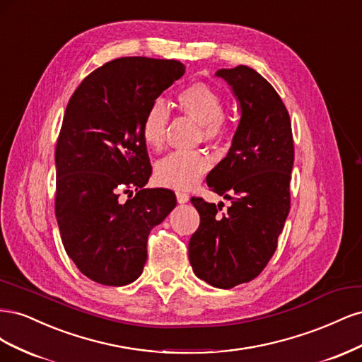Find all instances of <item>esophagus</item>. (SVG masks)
Returning a JSON list of instances; mask_svg holds the SVG:
<instances>
[{"mask_svg": "<svg viewBox=\"0 0 362 362\" xmlns=\"http://www.w3.org/2000/svg\"><path fill=\"white\" fill-rule=\"evenodd\" d=\"M177 199L180 204H185L189 201V194L185 192H177Z\"/></svg>", "mask_w": 362, "mask_h": 362, "instance_id": "1", "label": "esophagus"}]
</instances>
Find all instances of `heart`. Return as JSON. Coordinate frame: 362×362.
<instances>
[{
  "label": "heart",
  "mask_w": 362,
  "mask_h": 362,
  "mask_svg": "<svg viewBox=\"0 0 362 362\" xmlns=\"http://www.w3.org/2000/svg\"><path fill=\"white\" fill-rule=\"evenodd\" d=\"M180 110L201 124L205 141H218L229 133L222 95L205 83L185 86L177 95ZM170 113L163 101L149 105L141 120V139L145 145L158 151L166 140ZM210 169V158L202 151H175L156 164V180L164 187L175 190L190 189Z\"/></svg>",
  "instance_id": "obj_1"
}]
</instances>
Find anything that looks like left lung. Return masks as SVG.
Returning a JSON list of instances; mask_svg holds the SVG:
<instances>
[{"label": "left lung", "instance_id": "8db88e82", "mask_svg": "<svg viewBox=\"0 0 362 362\" xmlns=\"http://www.w3.org/2000/svg\"><path fill=\"white\" fill-rule=\"evenodd\" d=\"M233 86L242 119L228 156L208 173L210 190L231 201L190 199L201 222L189 242L196 276L217 288L255 279L278 247L290 211L294 161L291 120L273 86L240 64L216 74Z\"/></svg>", "mask_w": 362, "mask_h": 362}]
</instances>
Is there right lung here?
<instances>
[{"instance_id":"add662e5","label":"right lung","mask_w":362,"mask_h":362,"mask_svg":"<svg viewBox=\"0 0 362 362\" xmlns=\"http://www.w3.org/2000/svg\"><path fill=\"white\" fill-rule=\"evenodd\" d=\"M184 71L178 60L107 62L80 83L64 112L54 202L60 237L83 275L103 286L140 276L151 229L177 205L169 189H144L152 168L140 127L149 105ZM122 192L127 203L118 201Z\"/></svg>"}]
</instances>
